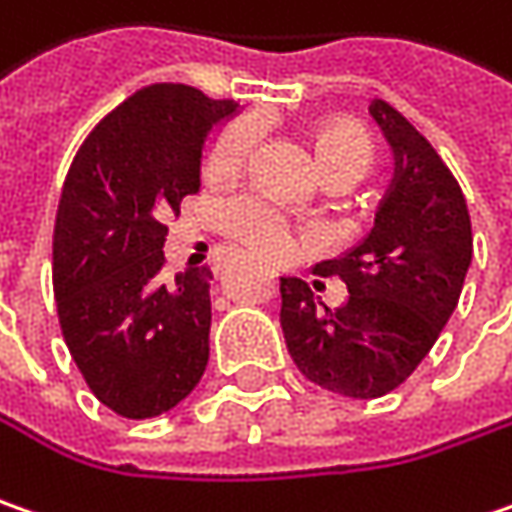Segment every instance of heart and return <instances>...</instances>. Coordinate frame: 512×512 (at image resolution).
<instances>
[{"instance_id":"obj_1","label":"heart","mask_w":512,"mask_h":512,"mask_svg":"<svg viewBox=\"0 0 512 512\" xmlns=\"http://www.w3.org/2000/svg\"><path fill=\"white\" fill-rule=\"evenodd\" d=\"M259 132H262V123L253 115L236 117V120L218 126L216 135L204 149V164H201L204 172L210 178H224V175L239 172L259 141ZM314 149H317L325 178L348 175L351 181H357L369 172L371 161H374V146H371L369 135L348 120L322 123L314 135ZM216 218L218 227L233 242L244 244L247 250H253L259 256L282 259L294 247V224L256 195H230V198L218 201Z\"/></svg>"}]
</instances>
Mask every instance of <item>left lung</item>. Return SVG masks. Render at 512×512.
<instances>
[{
    "label": "left lung",
    "mask_w": 512,
    "mask_h": 512,
    "mask_svg": "<svg viewBox=\"0 0 512 512\" xmlns=\"http://www.w3.org/2000/svg\"><path fill=\"white\" fill-rule=\"evenodd\" d=\"M371 117L395 149V178L371 233L314 273L340 276L348 299L320 308L308 282L279 279V322L296 369L345 397L397 389L452 317L473 259V224L455 175L421 132L371 100Z\"/></svg>",
    "instance_id": "left-lung-1"
}]
</instances>
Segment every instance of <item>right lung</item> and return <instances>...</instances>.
<instances>
[{"label":"right lung","instance_id":"1","mask_svg":"<svg viewBox=\"0 0 512 512\" xmlns=\"http://www.w3.org/2000/svg\"><path fill=\"white\" fill-rule=\"evenodd\" d=\"M236 112L155 83L103 117L74 155L54 224L65 345L94 397L143 421L198 386L210 360V268L164 276L169 213L201 187V146Z\"/></svg>","mask_w":512,"mask_h":512}]
</instances>
